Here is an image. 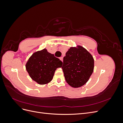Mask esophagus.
<instances>
[{
	"label": "esophagus",
	"mask_w": 123,
	"mask_h": 123,
	"mask_svg": "<svg viewBox=\"0 0 123 123\" xmlns=\"http://www.w3.org/2000/svg\"><path fill=\"white\" fill-rule=\"evenodd\" d=\"M59 59H60L61 60L62 62V61H63V57H59Z\"/></svg>",
	"instance_id": "34e87169"
}]
</instances>
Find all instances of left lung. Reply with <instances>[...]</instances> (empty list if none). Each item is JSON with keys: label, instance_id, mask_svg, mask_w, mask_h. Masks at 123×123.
<instances>
[{"label": "left lung", "instance_id": "1", "mask_svg": "<svg viewBox=\"0 0 123 123\" xmlns=\"http://www.w3.org/2000/svg\"><path fill=\"white\" fill-rule=\"evenodd\" d=\"M62 67L67 83L72 87L79 88L87 82L93 72L94 59L84 47H71Z\"/></svg>", "mask_w": 123, "mask_h": 123}]
</instances>
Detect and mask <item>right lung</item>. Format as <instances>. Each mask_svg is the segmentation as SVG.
I'll list each match as a JSON object with an SVG mask.
<instances>
[{"instance_id":"right-lung-1","label":"right lung","mask_w":123,"mask_h":123,"mask_svg":"<svg viewBox=\"0 0 123 123\" xmlns=\"http://www.w3.org/2000/svg\"><path fill=\"white\" fill-rule=\"evenodd\" d=\"M62 62L48 52L46 49L33 53L26 63L25 68L30 76L39 85L50 83L55 70L62 67Z\"/></svg>"}]
</instances>
